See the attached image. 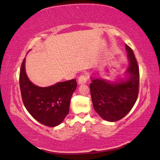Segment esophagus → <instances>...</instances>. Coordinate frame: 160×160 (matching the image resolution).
<instances>
[{
    "label": "esophagus",
    "instance_id": "1",
    "mask_svg": "<svg viewBox=\"0 0 160 160\" xmlns=\"http://www.w3.org/2000/svg\"><path fill=\"white\" fill-rule=\"evenodd\" d=\"M88 79V77L86 76V75H81L79 79H78V81H79V83L80 84H83V83H85L87 82V81Z\"/></svg>",
    "mask_w": 160,
    "mask_h": 160
}]
</instances>
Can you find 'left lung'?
Masks as SVG:
<instances>
[{
    "mask_svg": "<svg viewBox=\"0 0 160 160\" xmlns=\"http://www.w3.org/2000/svg\"><path fill=\"white\" fill-rule=\"evenodd\" d=\"M129 66V79L110 83L103 79H93L90 84L94 110L102 118L114 122L124 118L136 103L139 93V67L133 51L125 44Z\"/></svg>",
    "mask_w": 160,
    "mask_h": 160,
    "instance_id": "8db88e82",
    "label": "left lung"
}]
</instances>
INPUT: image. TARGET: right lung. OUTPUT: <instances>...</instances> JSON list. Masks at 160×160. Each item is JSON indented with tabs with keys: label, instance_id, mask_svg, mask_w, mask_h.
Returning <instances> with one entry per match:
<instances>
[{
	"label": "right lung",
	"instance_id": "obj_1",
	"mask_svg": "<svg viewBox=\"0 0 160 160\" xmlns=\"http://www.w3.org/2000/svg\"><path fill=\"white\" fill-rule=\"evenodd\" d=\"M24 59L20 70L19 83L24 107L33 118L48 127L59 125L68 114L70 102L77 83L75 79L41 88L28 79Z\"/></svg>",
	"mask_w": 160,
	"mask_h": 160
}]
</instances>
